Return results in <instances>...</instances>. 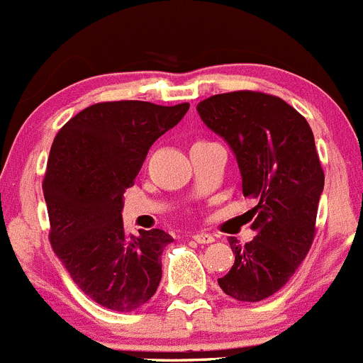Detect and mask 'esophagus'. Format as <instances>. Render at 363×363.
I'll list each match as a JSON object with an SVG mask.
<instances>
[{"label":"esophagus","mask_w":363,"mask_h":363,"mask_svg":"<svg viewBox=\"0 0 363 363\" xmlns=\"http://www.w3.org/2000/svg\"><path fill=\"white\" fill-rule=\"evenodd\" d=\"M192 239H194L198 244H210V242H213V240H216V239H213V235H210V233H196Z\"/></svg>","instance_id":"esophagus-1"}]
</instances>
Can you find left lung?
Wrapping results in <instances>:
<instances>
[{"label":"left lung","instance_id":"obj_1","mask_svg":"<svg viewBox=\"0 0 363 363\" xmlns=\"http://www.w3.org/2000/svg\"><path fill=\"white\" fill-rule=\"evenodd\" d=\"M198 113L235 155L244 196L258 201L253 240L240 246L230 237L235 262L217 281L237 301H262L292 278L315 235L324 172L312 128L289 103L264 92L212 96Z\"/></svg>","mask_w":363,"mask_h":363}]
</instances>
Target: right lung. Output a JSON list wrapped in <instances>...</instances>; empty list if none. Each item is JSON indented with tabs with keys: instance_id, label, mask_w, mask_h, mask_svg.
Wrapping results in <instances>:
<instances>
[{
	"instance_id": "right-lung-1",
	"label": "right lung",
	"mask_w": 363,
	"mask_h": 363,
	"mask_svg": "<svg viewBox=\"0 0 363 363\" xmlns=\"http://www.w3.org/2000/svg\"><path fill=\"white\" fill-rule=\"evenodd\" d=\"M187 110L189 103H96L55 137L43 184L51 246L72 281L105 308L132 312L157 292L172 237L126 235L121 212L150 147Z\"/></svg>"
}]
</instances>
